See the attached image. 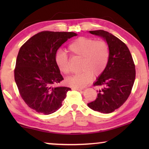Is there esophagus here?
<instances>
[{"mask_svg": "<svg viewBox=\"0 0 149 149\" xmlns=\"http://www.w3.org/2000/svg\"><path fill=\"white\" fill-rule=\"evenodd\" d=\"M72 89H75V90H78V91H81V90H82V89L77 88V87H72Z\"/></svg>", "mask_w": 149, "mask_h": 149, "instance_id": "34e87169", "label": "esophagus"}]
</instances>
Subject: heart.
<instances>
[{
	"mask_svg": "<svg viewBox=\"0 0 149 149\" xmlns=\"http://www.w3.org/2000/svg\"><path fill=\"white\" fill-rule=\"evenodd\" d=\"M68 52L71 56L82 58L80 70L77 73L66 79L67 84L72 87L82 88L104 71L109 60V45L103 40H95L92 38H77L68 45ZM55 62L60 72L65 74L70 72V58L66 53L59 52L55 56Z\"/></svg>",
	"mask_w": 149,
	"mask_h": 149,
	"instance_id": "b5f03b06",
	"label": "heart"
}]
</instances>
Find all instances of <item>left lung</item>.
Here are the masks:
<instances>
[{
	"mask_svg": "<svg viewBox=\"0 0 149 149\" xmlns=\"http://www.w3.org/2000/svg\"><path fill=\"white\" fill-rule=\"evenodd\" d=\"M89 32L106 39L110 56L104 71L93 85L100 87L97 91V97L87 105L93 111L110 113L121 107L129 97L136 78L135 64L129 49L119 38L103 30Z\"/></svg>",
	"mask_w": 149,
	"mask_h": 149,
	"instance_id": "8db88e82",
	"label": "left lung"
}]
</instances>
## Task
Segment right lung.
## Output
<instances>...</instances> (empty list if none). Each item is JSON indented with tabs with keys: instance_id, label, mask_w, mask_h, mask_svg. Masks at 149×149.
Here are the masks:
<instances>
[{
	"instance_id": "obj_1",
	"label": "right lung",
	"mask_w": 149,
	"mask_h": 149,
	"mask_svg": "<svg viewBox=\"0 0 149 149\" xmlns=\"http://www.w3.org/2000/svg\"><path fill=\"white\" fill-rule=\"evenodd\" d=\"M75 36L72 32L42 31L20 48L14 70L15 81L22 98L38 113L56 112L71 89L55 86L64 79L55 56L63 43Z\"/></svg>"
}]
</instances>
